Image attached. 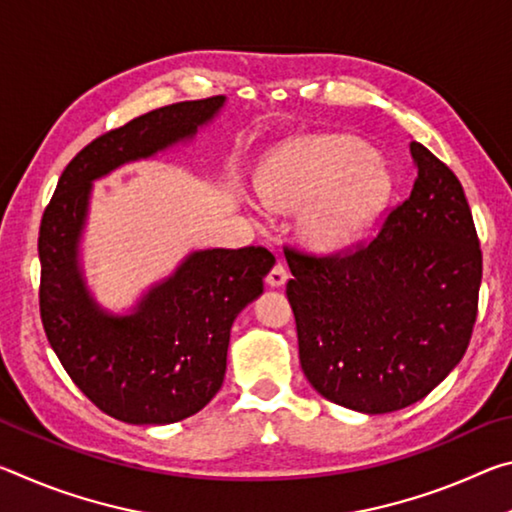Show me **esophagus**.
Here are the masks:
<instances>
[{
	"instance_id": "obj_1",
	"label": "esophagus",
	"mask_w": 512,
	"mask_h": 512,
	"mask_svg": "<svg viewBox=\"0 0 512 512\" xmlns=\"http://www.w3.org/2000/svg\"><path fill=\"white\" fill-rule=\"evenodd\" d=\"M287 280H289L287 266L280 264V262H277V264L273 266V271L266 275V284H268V287H271V289H280V287H284V284H287Z\"/></svg>"
}]
</instances>
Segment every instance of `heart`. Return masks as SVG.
I'll return each instance as SVG.
<instances>
[{"instance_id": "1", "label": "heart", "mask_w": 512, "mask_h": 512, "mask_svg": "<svg viewBox=\"0 0 512 512\" xmlns=\"http://www.w3.org/2000/svg\"><path fill=\"white\" fill-rule=\"evenodd\" d=\"M391 194L384 162L341 135H307L277 146L259 169V196L275 212H300V237L320 255L366 239ZM257 214L262 205L250 203Z\"/></svg>"}]
</instances>
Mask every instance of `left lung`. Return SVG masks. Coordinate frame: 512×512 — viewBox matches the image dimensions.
<instances>
[{
  "instance_id": "left-lung-1",
  "label": "left lung",
  "mask_w": 512,
  "mask_h": 512,
  "mask_svg": "<svg viewBox=\"0 0 512 512\" xmlns=\"http://www.w3.org/2000/svg\"><path fill=\"white\" fill-rule=\"evenodd\" d=\"M418 178L368 246L287 250L300 366L325 400L379 415L429 395L470 345L481 248L458 178L411 142Z\"/></svg>"
}]
</instances>
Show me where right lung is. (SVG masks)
<instances>
[{"label": "right lung", "mask_w": 512, "mask_h": 512, "mask_svg": "<svg viewBox=\"0 0 512 512\" xmlns=\"http://www.w3.org/2000/svg\"><path fill=\"white\" fill-rule=\"evenodd\" d=\"M225 97L146 112L101 135L67 164L40 223V316L67 375L103 413L171 424L203 409L225 377L230 329L264 293L266 248L192 250L126 314L99 305L81 264L94 180L192 142Z\"/></svg>", "instance_id": "1"}]
</instances>
